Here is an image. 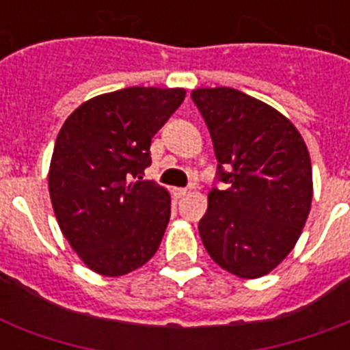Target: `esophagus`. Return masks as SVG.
I'll return each instance as SVG.
<instances>
[{
    "label": "esophagus",
    "mask_w": 350,
    "mask_h": 350,
    "mask_svg": "<svg viewBox=\"0 0 350 350\" xmlns=\"http://www.w3.org/2000/svg\"><path fill=\"white\" fill-rule=\"evenodd\" d=\"M172 194L174 198H183L187 194V189H172Z\"/></svg>",
    "instance_id": "34e87169"
}]
</instances>
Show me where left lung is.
Instances as JSON below:
<instances>
[{"instance_id":"obj_1","label":"left lung","mask_w":350,"mask_h":350,"mask_svg":"<svg viewBox=\"0 0 350 350\" xmlns=\"http://www.w3.org/2000/svg\"><path fill=\"white\" fill-rule=\"evenodd\" d=\"M218 159L200 236L208 256L230 274L261 278L298 241L312 203V167L304 137L283 116L229 87L192 90ZM225 168L230 170L227 173Z\"/></svg>"}]
</instances>
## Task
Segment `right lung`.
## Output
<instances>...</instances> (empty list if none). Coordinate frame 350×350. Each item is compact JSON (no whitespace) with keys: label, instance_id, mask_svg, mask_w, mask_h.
Here are the masks:
<instances>
[{"label":"right lung","instance_id":"obj_1","mask_svg":"<svg viewBox=\"0 0 350 350\" xmlns=\"http://www.w3.org/2000/svg\"><path fill=\"white\" fill-rule=\"evenodd\" d=\"M183 100V89L129 87L85 101L63 123L49 192L63 236L90 271L123 276L158 250L170 194L142 174L152 136Z\"/></svg>","mask_w":350,"mask_h":350}]
</instances>
